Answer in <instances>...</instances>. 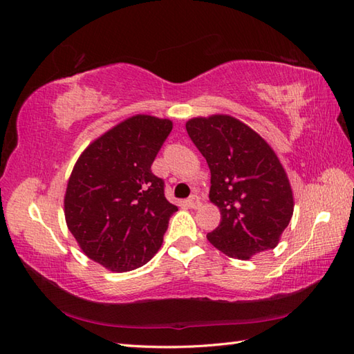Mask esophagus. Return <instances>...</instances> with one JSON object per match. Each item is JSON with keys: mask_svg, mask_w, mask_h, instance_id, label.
Wrapping results in <instances>:
<instances>
[{"mask_svg": "<svg viewBox=\"0 0 354 354\" xmlns=\"http://www.w3.org/2000/svg\"><path fill=\"white\" fill-rule=\"evenodd\" d=\"M187 204H189L190 208H198L201 205V198L196 196V194H193V196L187 201Z\"/></svg>", "mask_w": 354, "mask_h": 354, "instance_id": "34e87169", "label": "esophagus"}]
</instances>
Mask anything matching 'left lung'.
Wrapping results in <instances>:
<instances>
[{
  "instance_id": "left-lung-1",
  "label": "left lung",
  "mask_w": 354,
  "mask_h": 354,
  "mask_svg": "<svg viewBox=\"0 0 354 354\" xmlns=\"http://www.w3.org/2000/svg\"><path fill=\"white\" fill-rule=\"evenodd\" d=\"M185 129L208 162L209 201L221 212L209 243L239 260L274 250L292 219L293 194L272 147L231 115L192 118Z\"/></svg>"
}]
</instances>
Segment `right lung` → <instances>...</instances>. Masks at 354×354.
<instances>
[{"label": "right lung", "mask_w": 354, "mask_h": 354, "mask_svg": "<svg viewBox=\"0 0 354 354\" xmlns=\"http://www.w3.org/2000/svg\"><path fill=\"white\" fill-rule=\"evenodd\" d=\"M167 118L138 114L94 140L66 185V227L89 259L114 272L140 268L162 245L178 212L152 165L171 132Z\"/></svg>", "instance_id": "1"}]
</instances>
